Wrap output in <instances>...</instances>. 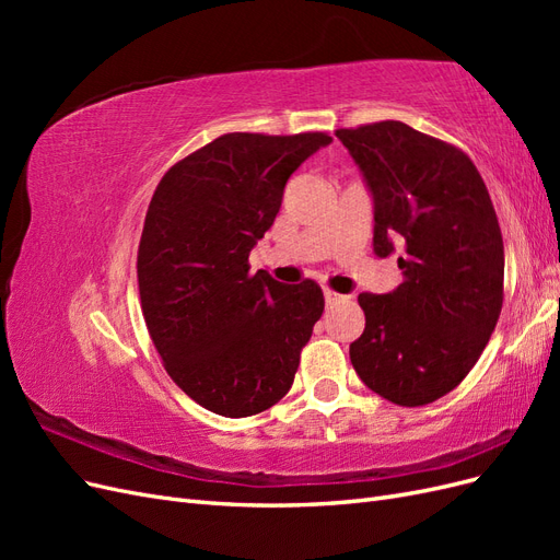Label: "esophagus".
<instances>
[{
    "label": "esophagus",
    "mask_w": 560,
    "mask_h": 560,
    "mask_svg": "<svg viewBox=\"0 0 560 560\" xmlns=\"http://www.w3.org/2000/svg\"><path fill=\"white\" fill-rule=\"evenodd\" d=\"M341 299H346V296L336 294V292H331V290H325V301H327V306H334V303H338Z\"/></svg>",
    "instance_id": "esophagus-1"
}]
</instances>
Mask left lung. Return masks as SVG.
Wrapping results in <instances>:
<instances>
[{
    "label": "left lung",
    "instance_id": "obj_1",
    "mask_svg": "<svg viewBox=\"0 0 560 560\" xmlns=\"http://www.w3.org/2000/svg\"><path fill=\"white\" fill-rule=\"evenodd\" d=\"M374 196V249L404 282L358 296L364 334L350 362L376 395L425 406L463 383L504 299V245L486 184L463 149L401 121L338 128Z\"/></svg>",
    "mask_w": 560,
    "mask_h": 560
}]
</instances>
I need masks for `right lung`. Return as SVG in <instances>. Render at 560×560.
Listing matches in <instances>:
<instances>
[{
  "label": "right lung",
  "instance_id": "right-lung-1",
  "mask_svg": "<svg viewBox=\"0 0 560 560\" xmlns=\"http://www.w3.org/2000/svg\"><path fill=\"white\" fill-rule=\"evenodd\" d=\"M327 132H226L177 161L149 202L138 249L142 315L163 366L202 409L261 413L294 383L325 311L319 284L249 273L287 179Z\"/></svg>",
  "mask_w": 560,
  "mask_h": 560
}]
</instances>
